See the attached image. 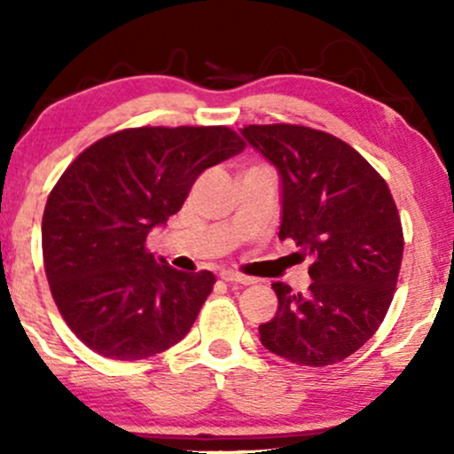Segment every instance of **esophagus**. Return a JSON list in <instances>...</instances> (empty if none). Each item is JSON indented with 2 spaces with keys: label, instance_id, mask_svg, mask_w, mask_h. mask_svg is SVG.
I'll list each match as a JSON object with an SVG mask.
<instances>
[{
  "label": "esophagus",
  "instance_id": "34e87169",
  "mask_svg": "<svg viewBox=\"0 0 454 454\" xmlns=\"http://www.w3.org/2000/svg\"><path fill=\"white\" fill-rule=\"evenodd\" d=\"M220 278L223 281H228V284H241V286L254 284L252 278H247V275H243V273H237V270H223Z\"/></svg>",
  "mask_w": 454,
  "mask_h": 454
}]
</instances>
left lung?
<instances>
[{
    "label": "left lung",
    "instance_id": "left-lung-1",
    "mask_svg": "<svg viewBox=\"0 0 454 454\" xmlns=\"http://www.w3.org/2000/svg\"><path fill=\"white\" fill-rule=\"evenodd\" d=\"M241 134L281 175L279 239L309 256L305 294L275 281L278 314L260 325L269 352L305 367L335 364L382 325L403 258V228L387 181L322 129L270 123Z\"/></svg>",
    "mask_w": 454,
    "mask_h": 454
}]
</instances>
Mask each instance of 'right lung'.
Instances as JSON below:
<instances>
[{"label":"right lung","instance_id":"obj_1","mask_svg":"<svg viewBox=\"0 0 454 454\" xmlns=\"http://www.w3.org/2000/svg\"><path fill=\"white\" fill-rule=\"evenodd\" d=\"M243 149L226 126H143L108 134L67 166L44 207L43 256L57 309L87 348L140 361L190 333L215 275L158 262L147 237L202 170Z\"/></svg>","mask_w":454,"mask_h":454}]
</instances>
